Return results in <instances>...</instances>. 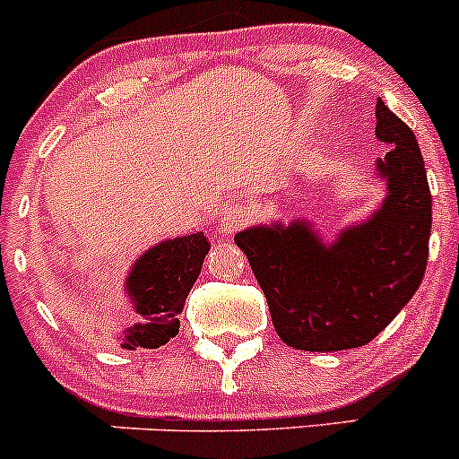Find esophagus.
<instances>
[{"mask_svg":"<svg viewBox=\"0 0 459 459\" xmlns=\"http://www.w3.org/2000/svg\"><path fill=\"white\" fill-rule=\"evenodd\" d=\"M248 220H251V211H248L247 204H233V206L226 208L224 215H221V233L224 235L238 233Z\"/></svg>","mask_w":459,"mask_h":459,"instance_id":"1","label":"esophagus"}]
</instances>
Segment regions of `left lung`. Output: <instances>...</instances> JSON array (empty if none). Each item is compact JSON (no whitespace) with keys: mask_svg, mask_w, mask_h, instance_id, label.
Returning <instances> with one entry per match:
<instances>
[{"mask_svg":"<svg viewBox=\"0 0 459 459\" xmlns=\"http://www.w3.org/2000/svg\"><path fill=\"white\" fill-rule=\"evenodd\" d=\"M375 135L391 146L377 160L388 195L367 224L344 230L331 247L302 221L235 235L277 335L298 351L368 344L422 284L433 215L422 152L382 100L375 104Z\"/></svg>","mask_w":459,"mask_h":459,"instance_id":"1","label":"left lung"}]
</instances>
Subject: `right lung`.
<instances>
[{"label": "right lung", "mask_w": 459, "mask_h": 459, "mask_svg": "<svg viewBox=\"0 0 459 459\" xmlns=\"http://www.w3.org/2000/svg\"><path fill=\"white\" fill-rule=\"evenodd\" d=\"M206 253V238L193 233L157 244L135 264L126 286L140 322L126 331L124 349H157L178 335V316L200 277Z\"/></svg>", "instance_id": "1"}]
</instances>
